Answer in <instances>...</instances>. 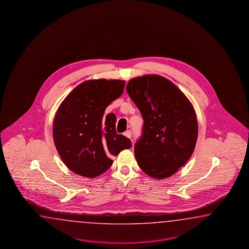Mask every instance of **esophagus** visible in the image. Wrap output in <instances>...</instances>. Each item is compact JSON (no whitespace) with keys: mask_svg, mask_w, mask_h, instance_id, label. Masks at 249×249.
<instances>
[{"mask_svg":"<svg viewBox=\"0 0 249 249\" xmlns=\"http://www.w3.org/2000/svg\"><path fill=\"white\" fill-rule=\"evenodd\" d=\"M124 136L126 137V138H131V132H130V130H127V131H126V132L124 133Z\"/></svg>","mask_w":249,"mask_h":249,"instance_id":"34e87169","label":"esophagus"}]
</instances>
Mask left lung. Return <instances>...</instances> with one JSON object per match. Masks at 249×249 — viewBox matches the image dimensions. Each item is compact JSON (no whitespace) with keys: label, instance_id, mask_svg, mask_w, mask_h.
<instances>
[{"label":"left lung","instance_id":"left-lung-1","mask_svg":"<svg viewBox=\"0 0 249 249\" xmlns=\"http://www.w3.org/2000/svg\"><path fill=\"white\" fill-rule=\"evenodd\" d=\"M127 92L144 120L134 153L143 172L155 179L172 176L191 157L198 124L191 102L171 80L148 74L129 79Z\"/></svg>","mask_w":249,"mask_h":249}]
</instances>
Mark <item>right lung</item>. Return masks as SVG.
Returning <instances> with one entry per match:
<instances>
[{"mask_svg": "<svg viewBox=\"0 0 249 249\" xmlns=\"http://www.w3.org/2000/svg\"><path fill=\"white\" fill-rule=\"evenodd\" d=\"M125 81L89 79L79 84L62 101L53 125L56 149L65 165L77 175L97 177L112 164V156L131 146L117 134L116 116L105 109L123 93Z\"/></svg>", "mask_w": 249, "mask_h": 249, "instance_id": "1", "label": "right lung"}]
</instances>
